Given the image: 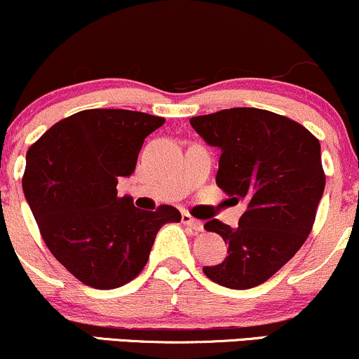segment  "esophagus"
I'll list each match as a JSON object with an SVG mask.
<instances>
[{
	"label": "esophagus",
	"instance_id": "34e87169",
	"mask_svg": "<svg viewBox=\"0 0 359 359\" xmlns=\"http://www.w3.org/2000/svg\"><path fill=\"white\" fill-rule=\"evenodd\" d=\"M182 222H184L185 226H189V228L194 229V231H203V229H204L203 221L196 219V217H192L189 212H184L182 214Z\"/></svg>",
	"mask_w": 359,
	"mask_h": 359
}]
</instances>
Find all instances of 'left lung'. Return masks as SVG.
<instances>
[{
  "label": "left lung",
  "instance_id": "8db88e82",
  "mask_svg": "<svg viewBox=\"0 0 359 359\" xmlns=\"http://www.w3.org/2000/svg\"><path fill=\"white\" fill-rule=\"evenodd\" d=\"M208 145L221 150L216 182L233 204H245L236 228L211 219L228 257L204 266L222 287H257L297 253L311 233L325 175L320 145L297 121L266 109L233 108L191 118Z\"/></svg>",
  "mask_w": 359,
  "mask_h": 359
}]
</instances>
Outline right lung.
<instances>
[{"label": "right lung", "mask_w": 359, "mask_h": 359, "mask_svg": "<svg viewBox=\"0 0 359 359\" xmlns=\"http://www.w3.org/2000/svg\"><path fill=\"white\" fill-rule=\"evenodd\" d=\"M163 123L140 111L86 109L55 123L28 150L25 199L53 257L86 285L104 290L133 280L158 229L182 217L172 205L143 211L116 191Z\"/></svg>", "instance_id": "right-lung-1"}]
</instances>
